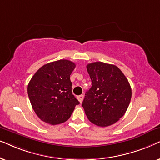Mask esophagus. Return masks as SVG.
Wrapping results in <instances>:
<instances>
[{"label":"esophagus","mask_w":160,"mask_h":160,"mask_svg":"<svg viewBox=\"0 0 160 160\" xmlns=\"http://www.w3.org/2000/svg\"><path fill=\"white\" fill-rule=\"evenodd\" d=\"M83 97H84L83 95H80V96H78V99L79 102H80V103H82V100H83Z\"/></svg>","instance_id":"esophagus-1"}]
</instances>
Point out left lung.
<instances>
[{
    "instance_id": "1",
    "label": "left lung",
    "mask_w": 160,
    "mask_h": 160,
    "mask_svg": "<svg viewBox=\"0 0 160 160\" xmlns=\"http://www.w3.org/2000/svg\"><path fill=\"white\" fill-rule=\"evenodd\" d=\"M91 87L82 102L88 120L99 127L117 122L126 112L132 97L130 85L116 66L103 62L87 65Z\"/></svg>"
}]
</instances>
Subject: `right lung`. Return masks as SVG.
Masks as SVG:
<instances>
[{
    "label": "right lung",
    "mask_w": 160,
    "mask_h": 160,
    "mask_svg": "<svg viewBox=\"0 0 160 160\" xmlns=\"http://www.w3.org/2000/svg\"><path fill=\"white\" fill-rule=\"evenodd\" d=\"M75 63L58 60L42 66L28 86L32 108L44 122L56 125L67 121L80 102L72 92L70 74Z\"/></svg>",
    "instance_id": "obj_1"
}]
</instances>
